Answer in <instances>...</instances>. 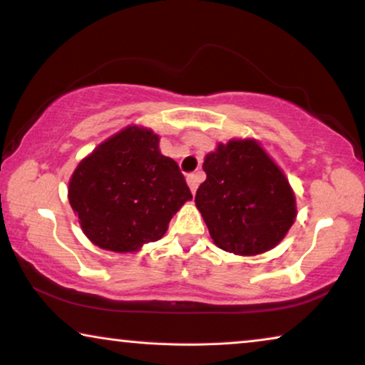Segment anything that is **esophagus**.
Masks as SVG:
<instances>
[{
    "label": "esophagus",
    "mask_w": 365,
    "mask_h": 365,
    "mask_svg": "<svg viewBox=\"0 0 365 365\" xmlns=\"http://www.w3.org/2000/svg\"><path fill=\"white\" fill-rule=\"evenodd\" d=\"M187 183H188L190 190H192V193L197 192V188H198V177L195 175V173H190V175L187 177Z\"/></svg>",
    "instance_id": "1"
}]
</instances>
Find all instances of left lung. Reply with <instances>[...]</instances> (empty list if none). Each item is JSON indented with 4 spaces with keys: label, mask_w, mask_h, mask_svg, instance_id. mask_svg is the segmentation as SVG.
<instances>
[{
    "label": "left lung",
    "mask_w": 365,
    "mask_h": 365,
    "mask_svg": "<svg viewBox=\"0 0 365 365\" xmlns=\"http://www.w3.org/2000/svg\"><path fill=\"white\" fill-rule=\"evenodd\" d=\"M203 170L195 203L217 247L257 255L282 242L297 217L295 193L259 140L220 143L206 154Z\"/></svg>",
    "instance_id": "obj_1"
}]
</instances>
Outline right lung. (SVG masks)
<instances>
[{
    "label": "right lung",
    "instance_id": "obj_1",
    "mask_svg": "<svg viewBox=\"0 0 365 365\" xmlns=\"http://www.w3.org/2000/svg\"><path fill=\"white\" fill-rule=\"evenodd\" d=\"M160 138L128 126L75 168L68 201L83 235L113 252H135L165 235L172 216L192 200L177 162L160 154Z\"/></svg>",
    "mask_w": 365,
    "mask_h": 365
}]
</instances>
